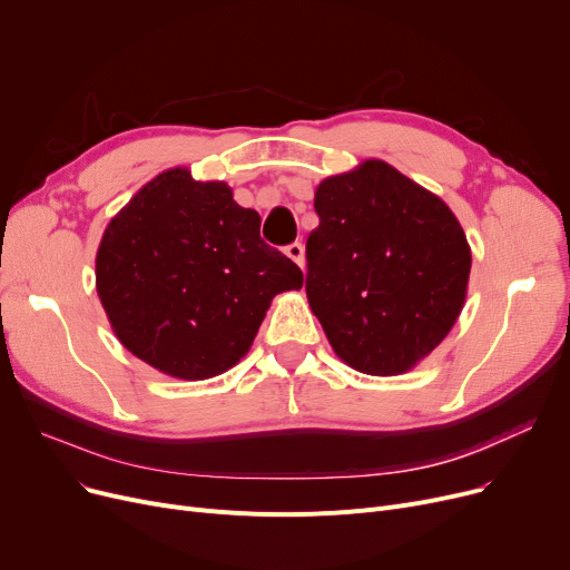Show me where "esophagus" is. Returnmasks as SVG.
Instances as JSON below:
<instances>
[{"instance_id": "obj_1", "label": "esophagus", "mask_w": 570, "mask_h": 570, "mask_svg": "<svg viewBox=\"0 0 570 570\" xmlns=\"http://www.w3.org/2000/svg\"><path fill=\"white\" fill-rule=\"evenodd\" d=\"M284 254H286L295 265L305 267V247H303L301 243H291V245H286V247H284Z\"/></svg>"}]
</instances>
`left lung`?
Returning <instances> with one entry per match:
<instances>
[{
	"label": "left lung",
	"mask_w": 570,
	"mask_h": 570,
	"mask_svg": "<svg viewBox=\"0 0 570 570\" xmlns=\"http://www.w3.org/2000/svg\"><path fill=\"white\" fill-rule=\"evenodd\" d=\"M314 209L305 288L327 342L357 372H409L462 312L471 249L460 222L379 159L323 179Z\"/></svg>",
	"instance_id": "obj_1"
}]
</instances>
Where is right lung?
Listing matches in <instances>:
<instances>
[{
    "label": "right lung",
    "instance_id": "add662e5",
    "mask_svg": "<svg viewBox=\"0 0 570 570\" xmlns=\"http://www.w3.org/2000/svg\"><path fill=\"white\" fill-rule=\"evenodd\" d=\"M301 286V267L261 239L256 209L187 168L147 183L110 219L97 252V293L117 340L187 381L233 367L273 297Z\"/></svg>",
    "mask_w": 570,
    "mask_h": 570
}]
</instances>
